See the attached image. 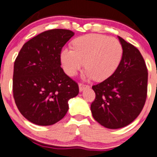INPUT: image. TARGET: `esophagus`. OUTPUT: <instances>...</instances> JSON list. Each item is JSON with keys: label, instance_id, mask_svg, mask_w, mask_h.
<instances>
[{"label": "esophagus", "instance_id": "obj_1", "mask_svg": "<svg viewBox=\"0 0 157 157\" xmlns=\"http://www.w3.org/2000/svg\"><path fill=\"white\" fill-rule=\"evenodd\" d=\"M86 88H89V86L85 85V84H83V83H79V90H80V92H82L84 89Z\"/></svg>", "mask_w": 157, "mask_h": 157}]
</instances>
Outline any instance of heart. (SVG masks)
<instances>
[{
  "mask_svg": "<svg viewBox=\"0 0 157 157\" xmlns=\"http://www.w3.org/2000/svg\"><path fill=\"white\" fill-rule=\"evenodd\" d=\"M73 49L64 48L60 61L64 71L74 77L84 66L87 69L84 77L97 81L106 80L112 75L121 63L123 49L115 38L99 34H90L76 39Z\"/></svg>",
  "mask_w": 157,
  "mask_h": 157,
  "instance_id": "obj_1",
  "label": "heart"
}]
</instances>
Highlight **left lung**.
Segmentation results:
<instances>
[{
    "label": "left lung",
    "instance_id": "left-lung-1",
    "mask_svg": "<svg viewBox=\"0 0 157 157\" xmlns=\"http://www.w3.org/2000/svg\"><path fill=\"white\" fill-rule=\"evenodd\" d=\"M118 38L123 49L121 63L111 77L92 87L96 97L90 105L94 118L111 129L132 122L143 110L147 94V68L141 53Z\"/></svg>",
    "mask_w": 157,
    "mask_h": 157
}]
</instances>
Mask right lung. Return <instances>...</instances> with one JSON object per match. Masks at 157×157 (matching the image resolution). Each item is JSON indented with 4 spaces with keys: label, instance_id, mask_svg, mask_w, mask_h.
I'll use <instances>...</instances> for the list:
<instances>
[{
    "label": "right lung",
    "instance_id": "add662e5",
    "mask_svg": "<svg viewBox=\"0 0 157 157\" xmlns=\"http://www.w3.org/2000/svg\"><path fill=\"white\" fill-rule=\"evenodd\" d=\"M74 36L67 29L42 32L24 44L15 59L13 95L19 112L38 125L62 119L79 87L61 68L60 52Z\"/></svg>",
    "mask_w": 157,
    "mask_h": 157
}]
</instances>
